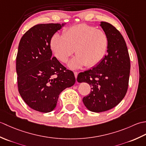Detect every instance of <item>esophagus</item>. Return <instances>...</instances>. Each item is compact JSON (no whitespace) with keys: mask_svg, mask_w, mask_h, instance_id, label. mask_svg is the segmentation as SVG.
<instances>
[{"mask_svg":"<svg viewBox=\"0 0 146 146\" xmlns=\"http://www.w3.org/2000/svg\"><path fill=\"white\" fill-rule=\"evenodd\" d=\"M78 73L77 72V71H74V75H75V78L76 79L77 78V76H78Z\"/></svg>","mask_w":146,"mask_h":146,"instance_id":"esophagus-1","label":"esophagus"}]
</instances>
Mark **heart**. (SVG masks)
I'll list each match as a JSON object with an SVG mask.
<instances>
[{
    "label": "heart",
    "instance_id": "1",
    "mask_svg": "<svg viewBox=\"0 0 146 146\" xmlns=\"http://www.w3.org/2000/svg\"><path fill=\"white\" fill-rule=\"evenodd\" d=\"M108 44V38L104 31L80 24L64 29L62 36L54 35L50 47L62 63H66L75 50L76 56L70 61L69 66L76 69L84 65L88 68L98 65L106 55Z\"/></svg>",
    "mask_w": 146,
    "mask_h": 146
}]
</instances>
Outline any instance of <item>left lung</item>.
Wrapping results in <instances>:
<instances>
[{
  "label": "left lung",
  "instance_id": "1",
  "mask_svg": "<svg viewBox=\"0 0 146 146\" xmlns=\"http://www.w3.org/2000/svg\"><path fill=\"white\" fill-rule=\"evenodd\" d=\"M109 41L108 53L97 66L78 74L77 81L91 86L83 102L89 110L102 112L115 107L127 92L131 62L127 47L122 35L111 24H100Z\"/></svg>",
  "mask_w": 146,
  "mask_h": 146
}]
</instances>
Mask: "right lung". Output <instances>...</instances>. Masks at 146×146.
<instances>
[{
    "instance_id": "1",
    "label": "right lung",
    "mask_w": 146,
    "mask_h": 146,
    "mask_svg": "<svg viewBox=\"0 0 146 146\" xmlns=\"http://www.w3.org/2000/svg\"><path fill=\"white\" fill-rule=\"evenodd\" d=\"M64 24H37L24 34L19 44L18 91L30 108L40 112L53 110L61 92L76 81L73 71L52 57L51 39Z\"/></svg>"
}]
</instances>
